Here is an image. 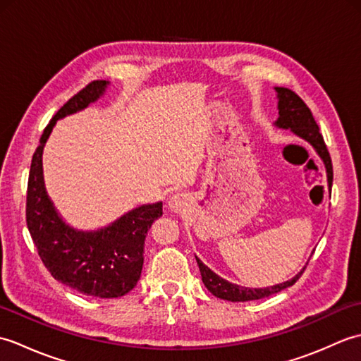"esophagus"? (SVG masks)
I'll return each mask as SVG.
<instances>
[{"instance_id":"1","label":"esophagus","mask_w":361,"mask_h":361,"mask_svg":"<svg viewBox=\"0 0 361 361\" xmlns=\"http://www.w3.org/2000/svg\"><path fill=\"white\" fill-rule=\"evenodd\" d=\"M167 208L175 214H180L183 209H185V198H183L180 194L172 195L167 202Z\"/></svg>"}]
</instances>
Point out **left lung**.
Listing matches in <instances>:
<instances>
[{
	"label": "left lung",
	"mask_w": 361,
	"mask_h": 361,
	"mask_svg": "<svg viewBox=\"0 0 361 361\" xmlns=\"http://www.w3.org/2000/svg\"><path fill=\"white\" fill-rule=\"evenodd\" d=\"M276 96H278V111L279 116L273 124L274 127L282 128V130H290L291 133H295L298 137H301L305 142H309L313 150L317 152V155L323 161L326 167V175H327V188L329 190L332 189V180H334V171H332V161L331 155H329L327 147L324 144L323 136L319 133L318 124L312 116V111L309 106L302 102V99L299 97L295 91L283 87H274ZM197 259L198 268H200L202 273V281L204 287L208 288L214 296L220 299H225V301L231 302H243V301H255V299H262L270 295L278 293V291L287 288L301 278L304 273V268L293 278L276 283L271 287H260V288H251V287H242L237 286V283L229 282L224 278H220L217 273H214L209 267H206L200 259ZM307 265V264H305Z\"/></svg>",
	"instance_id": "obj_1"
}]
</instances>
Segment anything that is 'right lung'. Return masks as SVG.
Segmentation results:
<instances>
[{
	"instance_id": "add662e5",
	"label": "right lung",
	"mask_w": 361,
	"mask_h": 361,
	"mask_svg": "<svg viewBox=\"0 0 361 361\" xmlns=\"http://www.w3.org/2000/svg\"><path fill=\"white\" fill-rule=\"evenodd\" d=\"M109 87L106 80L91 82L49 121L32 157L26 198L27 229L52 278L82 295L104 299L127 295L140 281L145 235L163 216V202L137 206L99 229L74 228L60 216L46 190L43 149L59 119L85 110Z\"/></svg>"
}]
</instances>
